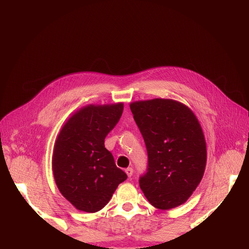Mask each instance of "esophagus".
Returning <instances> with one entry per match:
<instances>
[{"label": "esophagus", "mask_w": 249, "mask_h": 249, "mask_svg": "<svg viewBox=\"0 0 249 249\" xmlns=\"http://www.w3.org/2000/svg\"><path fill=\"white\" fill-rule=\"evenodd\" d=\"M124 171H125V173H126V176H127V177H129V178H130V177H132V175H133V168H132V167L126 168Z\"/></svg>", "instance_id": "obj_1"}]
</instances>
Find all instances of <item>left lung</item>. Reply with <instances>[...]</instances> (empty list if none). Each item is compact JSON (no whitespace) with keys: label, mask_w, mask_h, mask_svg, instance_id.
Segmentation results:
<instances>
[{"label":"left lung","mask_w":249,"mask_h":249,"mask_svg":"<svg viewBox=\"0 0 249 249\" xmlns=\"http://www.w3.org/2000/svg\"><path fill=\"white\" fill-rule=\"evenodd\" d=\"M144 139L148 166L139 185L150 205L160 210L177 208L200 183L207 164V144L193 111L170 99L130 104Z\"/></svg>","instance_id":"obj_1"}]
</instances>
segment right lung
Here are the masks:
<instances>
[{
  "mask_svg": "<svg viewBox=\"0 0 249 249\" xmlns=\"http://www.w3.org/2000/svg\"><path fill=\"white\" fill-rule=\"evenodd\" d=\"M123 111L124 103L87 105L71 114L56 138L52 157L55 183L79 211L102 210L127 178L105 147V138Z\"/></svg>",
  "mask_w": 249,
  "mask_h": 249,
  "instance_id": "1",
  "label": "right lung"
}]
</instances>
